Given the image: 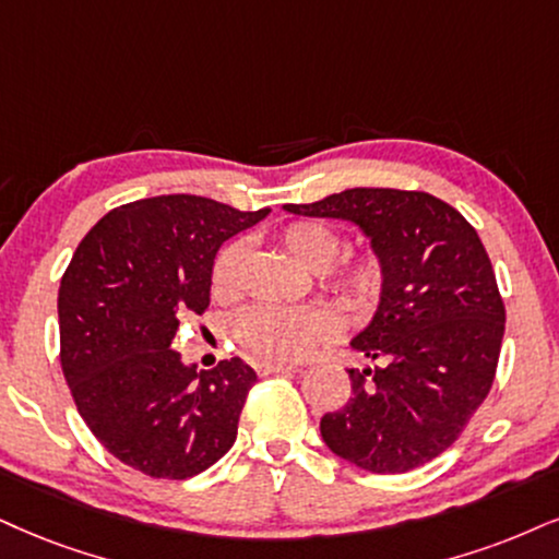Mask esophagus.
<instances>
[{"label":"esophagus","mask_w":559,"mask_h":559,"mask_svg":"<svg viewBox=\"0 0 559 559\" xmlns=\"http://www.w3.org/2000/svg\"><path fill=\"white\" fill-rule=\"evenodd\" d=\"M253 368H257L259 376H274V373H285V370H293V365L272 362V360H257V362H253Z\"/></svg>","instance_id":"34e87169"}]
</instances>
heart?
Instances as JSON below:
<instances>
[{
    "instance_id": "obj_1",
    "label": "heart",
    "mask_w": 559,
    "mask_h": 559,
    "mask_svg": "<svg viewBox=\"0 0 559 559\" xmlns=\"http://www.w3.org/2000/svg\"><path fill=\"white\" fill-rule=\"evenodd\" d=\"M280 243L311 272H326L342 251V238L323 223H293L280 233ZM243 246L230 243L217 253L212 266V290L217 298H230L238 290ZM383 266L376 257H360L336 272L332 287L353 311H370L383 293ZM334 332V319L323 308L259 306L246 308L233 321V334L251 355L266 360H298L316 342Z\"/></svg>"
}]
</instances>
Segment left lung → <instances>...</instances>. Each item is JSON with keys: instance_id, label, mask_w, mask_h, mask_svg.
<instances>
[{"instance_id": "1", "label": "left lung", "mask_w": 559, "mask_h": 559, "mask_svg": "<svg viewBox=\"0 0 559 559\" xmlns=\"http://www.w3.org/2000/svg\"><path fill=\"white\" fill-rule=\"evenodd\" d=\"M285 212L360 227L383 266V293L353 349V396L321 417L336 456L373 474L427 464L461 436L490 394L506 308L477 230L425 191L347 189Z\"/></svg>"}]
</instances>
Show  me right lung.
Masks as SVG:
<instances>
[{
    "instance_id": "obj_1",
    "label": "right lung",
    "mask_w": 559,
    "mask_h": 559,
    "mask_svg": "<svg viewBox=\"0 0 559 559\" xmlns=\"http://www.w3.org/2000/svg\"><path fill=\"white\" fill-rule=\"evenodd\" d=\"M266 215L191 194L136 199L95 223L61 277V370L78 412L147 477H194L236 443L253 368L233 357L199 373L170 342L178 319L210 306L219 246Z\"/></svg>"
}]
</instances>
